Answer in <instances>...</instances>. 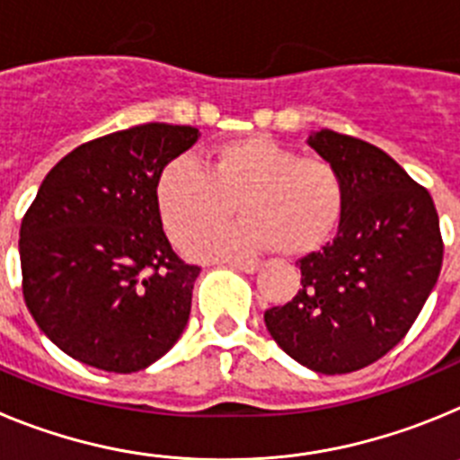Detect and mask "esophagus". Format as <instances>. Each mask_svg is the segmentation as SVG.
<instances>
[{
    "instance_id": "obj_1",
    "label": "esophagus",
    "mask_w": 460,
    "mask_h": 460,
    "mask_svg": "<svg viewBox=\"0 0 460 460\" xmlns=\"http://www.w3.org/2000/svg\"><path fill=\"white\" fill-rule=\"evenodd\" d=\"M230 265L237 267L239 271H246V274H255V271H258L260 267H262V265H260V262H239V260H237V262H230Z\"/></svg>"
}]
</instances>
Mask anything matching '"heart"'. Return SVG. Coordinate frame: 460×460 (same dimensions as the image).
<instances>
[{
    "mask_svg": "<svg viewBox=\"0 0 460 460\" xmlns=\"http://www.w3.org/2000/svg\"><path fill=\"white\" fill-rule=\"evenodd\" d=\"M158 217L177 246L233 217L242 223L205 234L198 258H243L274 249L290 258L323 249L345 211L341 170L323 156H302L267 136L226 140L207 154L205 170L186 158L161 168L154 184Z\"/></svg>",
    "mask_w": 460,
    "mask_h": 460,
    "instance_id": "heart-1",
    "label": "heart"
}]
</instances>
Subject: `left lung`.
<instances>
[{
    "label": "left lung",
    "instance_id": "obj_1",
    "mask_svg": "<svg viewBox=\"0 0 460 460\" xmlns=\"http://www.w3.org/2000/svg\"><path fill=\"white\" fill-rule=\"evenodd\" d=\"M308 145L343 174L345 211L334 242L299 260L302 288L265 311V324L286 355L336 376L403 341L440 276L445 243L430 193L389 154L329 128Z\"/></svg>",
    "mask_w": 460,
    "mask_h": 460
}]
</instances>
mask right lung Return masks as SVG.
<instances>
[{
  "instance_id": "right-lung-1",
  "label": "right lung",
  "mask_w": 460,
  "mask_h": 460,
  "mask_svg": "<svg viewBox=\"0 0 460 460\" xmlns=\"http://www.w3.org/2000/svg\"><path fill=\"white\" fill-rule=\"evenodd\" d=\"M195 140L193 126H133L75 147L40 184L20 226L22 295L73 359L142 371L184 332L200 267L170 246L154 184Z\"/></svg>"
}]
</instances>
